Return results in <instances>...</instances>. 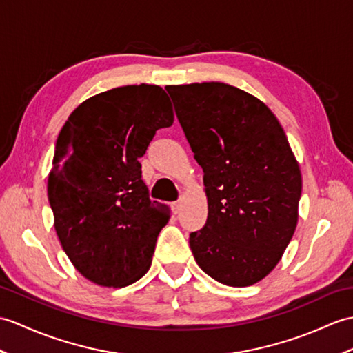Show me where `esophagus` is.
<instances>
[{"instance_id": "esophagus-1", "label": "esophagus", "mask_w": 353, "mask_h": 353, "mask_svg": "<svg viewBox=\"0 0 353 353\" xmlns=\"http://www.w3.org/2000/svg\"><path fill=\"white\" fill-rule=\"evenodd\" d=\"M180 208H182V203H180V201H174L173 203V212H174L176 215L180 212Z\"/></svg>"}]
</instances>
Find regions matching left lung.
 Masks as SVG:
<instances>
[{
  "mask_svg": "<svg viewBox=\"0 0 353 353\" xmlns=\"http://www.w3.org/2000/svg\"><path fill=\"white\" fill-rule=\"evenodd\" d=\"M194 158L209 214L190 234L194 259L218 283L256 284L281 260L298 224L299 163L274 112L224 83L165 87Z\"/></svg>",
  "mask_w": 353,
  "mask_h": 353,
  "instance_id": "left-lung-1",
  "label": "left lung"
}]
</instances>
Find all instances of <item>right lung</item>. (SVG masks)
Masks as SVG:
<instances>
[{
	"instance_id": "obj_1",
	"label": "right lung",
	"mask_w": 353,
	"mask_h": 353,
	"mask_svg": "<svg viewBox=\"0 0 353 353\" xmlns=\"http://www.w3.org/2000/svg\"><path fill=\"white\" fill-rule=\"evenodd\" d=\"M174 112L159 85L96 94L73 111L57 138L48 199L72 265L103 288H125L150 269L167 204L141 179L144 153Z\"/></svg>"
}]
</instances>
